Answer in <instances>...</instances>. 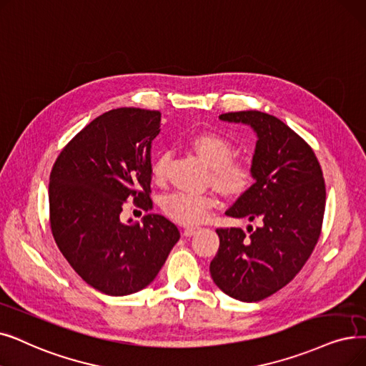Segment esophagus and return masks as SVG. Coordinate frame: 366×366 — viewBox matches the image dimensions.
I'll use <instances>...</instances> for the list:
<instances>
[{
	"label": "esophagus",
	"mask_w": 366,
	"mask_h": 366,
	"mask_svg": "<svg viewBox=\"0 0 366 366\" xmlns=\"http://www.w3.org/2000/svg\"><path fill=\"white\" fill-rule=\"evenodd\" d=\"M196 232H197V227H187V229L184 230V236L189 237V236H193Z\"/></svg>",
	"instance_id": "obj_1"
}]
</instances>
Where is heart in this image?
<instances>
[{
  "label": "heart",
  "mask_w": 366,
  "mask_h": 366,
  "mask_svg": "<svg viewBox=\"0 0 366 366\" xmlns=\"http://www.w3.org/2000/svg\"><path fill=\"white\" fill-rule=\"evenodd\" d=\"M189 147L200 160L211 167L212 182L227 194H242L251 187L254 167L245 158H233L234 148L227 139L215 133L197 134ZM170 155L163 152L152 164V178L162 184L166 181ZM217 204L212 193L177 192L164 197L163 209L174 221L182 224H197Z\"/></svg>",
  "instance_id": "b5f03b06"
}]
</instances>
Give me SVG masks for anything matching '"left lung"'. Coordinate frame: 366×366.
Returning a JSON list of instances; mask_svg holds the SVG:
<instances>
[{
    "label": "left lung",
    "instance_id": "1",
    "mask_svg": "<svg viewBox=\"0 0 366 366\" xmlns=\"http://www.w3.org/2000/svg\"><path fill=\"white\" fill-rule=\"evenodd\" d=\"M256 133L254 184L226 211L257 227L217 229L219 248L209 271L233 299L257 302L289 284L319 241L326 204L322 167L307 142L281 119L242 110L219 115Z\"/></svg>",
    "mask_w": 366,
    "mask_h": 366
}]
</instances>
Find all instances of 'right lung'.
Wrapping results in <instances>:
<instances>
[{"label":"right lung","mask_w":366,"mask_h":366,"mask_svg":"<svg viewBox=\"0 0 366 366\" xmlns=\"http://www.w3.org/2000/svg\"><path fill=\"white\" fill-rule=\"evenodd\" d=\"M158 110L119 107L95 118L62 149L49 178L54 239L91 287L127 296L160 272L179 230L166 217L119 218L124 203L152 208L151 148L160 133Z\"/></svg>","instance_id":"add662e5"}]
</instances>
